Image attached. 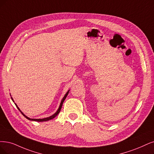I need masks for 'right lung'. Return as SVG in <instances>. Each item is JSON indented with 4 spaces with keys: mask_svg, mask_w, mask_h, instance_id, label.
<instances>
[{
    "mask_svg": "<svg viewBox=\"0 0 154 154\" xmlns=\"http://www.w3.org/2000/svg\"><path fill=\"white\" fill-rule=\"evenodd\" d=\"M68 93H69V91H68L66 93V94L65 95V96L63 97V98L62 99V100H61V103H60V106H59V109H58V110H57V112L54 113V115H53V116H50L49 117H47V118H44V119H30V118H28V117H26V116H25L23 113L21 111H20V110L19 109V108L16 105V106H17V108H18V109L21 112V113L27 119H28V120H30V121H37V122H43V121H49V120H51V119H53V118H54L58 114V113H60V110H61V106H62V105H63V101H65V98H66V96H67V95H68ZM13 100V99H12Z\"/></svg>",
    "mask_w": 154,
    "mask_h": 154,
    "instance_id": "right-lung-1",
    "label": "right lung"
}]
</instances>
